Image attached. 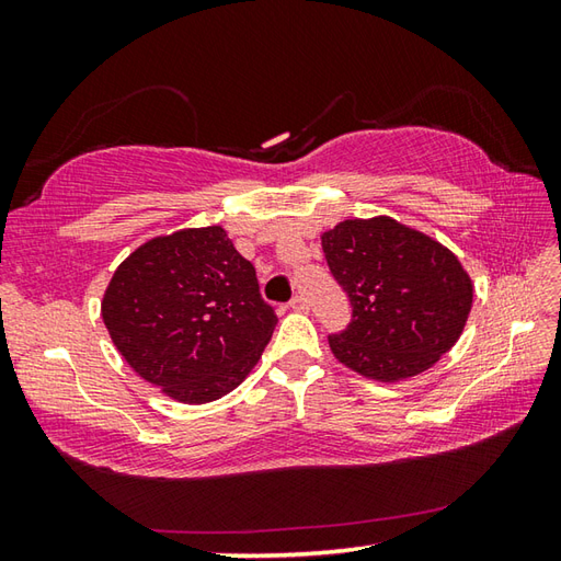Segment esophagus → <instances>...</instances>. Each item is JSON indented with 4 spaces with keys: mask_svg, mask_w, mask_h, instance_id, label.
<instances>
[{
    "mask_svg": "<svg viewBox=\"0 0 561 561\" xmlns=\"http://www.w3.org/2000/svg\"><path fill=\"white\" fill-rule=\"evenodd\" d=\"M289 308H291V311H306V308H308L306 296L304 294H294L291 301H289Z\"/></svg>",
    "mask_w": 561,
    "mask_h": 561,
    "instance_id": "1",
    "label": "esophagus"
}]
</instances>
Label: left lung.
I'll use <instances>...</instances> for the list:
<instances>
[{
  "mask_svg": "<svg viewBox=\"0 0 561 561\" xmlns=\"http://www.w3.org/2000/svg\"><path fill=\"white\" fill-rule=\"evenodd\" d=\"M323 253L352 306L350 325L328 337L344 366L392 383L458 342L472 282L440 243L388 217L347 219L323 233Z\"/></svg>",
  "mask_w": 561,
  "mask_h": 561,
  "instance_id": "8db88e82",
  "label": "left lung"
}]
</instances>
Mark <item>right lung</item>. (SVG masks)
<instances>
[{
	"label": "right lung",
	"instance_id": "1",
	"mask_svg": "<svg viewBox=\"0 0 561 561\" xmlns=\"http://www.w3.org/2000/svg\"><path fill=\"white\" fill-rule=\"evenodd\" d=\"M103 323L135 371L181 402L231 392L267 347L277 313L221 226L137 248L103 296Z\"/></svg>",
	"mask_w": 561,
	"mask_h": 561
}]
</instances>
